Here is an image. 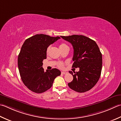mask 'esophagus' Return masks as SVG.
I'll return each mask as SVG.
<instances>
[{"mask_svg": "<svg viewBox=\"0 0 121 121\" xmlns=\"http://www.w3.org/2000/svg\"><path fill=\"white\" fill-rule=\"evenodd\" d=\"M68 72H65V71H62L61 72V74H67Z\"/></svg>", "mask_w": 121, "mask_h": 121, "instance_id": "1", "label": "esophagus"}]
</instances>
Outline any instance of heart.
I'll return each instance as SVG.
<instances>
[{"instance_id":"heart-1","label":"heart","mask_w":121,"mask_h":121,"mask_svg":"<svg viewBox=\"0 0 121 121\" xmlns=\"http://www.w3.org/2000/svg\"><path fill=\"white\" fill-rule=\"evenodd\" d=\"M69 48L68 45L67 44H65V43H62L60 44V46H59V48H60V50H62L63 49H65V48ZM50 49H51V47L49 46L48 47V48L47 49V53L48 54L50 50ZM58 66L59 68H62L63 67V63L62 62H59L58 63Z\"/></svg>"}]
</instances>
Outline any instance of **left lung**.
Masks as SVG:
<instances>
[{
  "instance_id": "8db88e82",
  "label": "left lung",
  "mask_w": 121,
  "mask_h": 121,
  "mask_svg": "<svg viewBox=\"0 0 121 121\" xmlns=\"http://www.w3.org/2000/svg\"><path fill=\"white\" fill-rule=\"evenodd\" d=\"M72 44L74 52L73 68H79V71H69L73 77L68 86L80 93L90 90L100 79L102 56L98 44L94 40L82 35L61 36Z\"/></svg>"
}]
</instances>
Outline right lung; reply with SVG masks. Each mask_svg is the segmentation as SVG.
Masks as SVG:
<instances>
[{"label": "right lung", "mask_w": 121, "mask_h": 121, "mask_svg": "<svg viewBox=\"0 0 121 121\" xmlns=\"http://www.w3.org/2000/svg\"><path fill=\"white\" fill-rule=\"evenodd\" d=\"M60 37L40 34L26 39L18 58L21 80L30 90L41 93L50 89L55 78L61 74L57 69L44 71L42 61L47 58V49Z\"/></svg>", "instance_id": "right-lung-1"}]
</instances>
